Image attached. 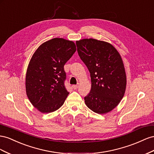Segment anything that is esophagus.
<instances>
[{
  "instance_id": "34e87169",
  "label": "esophagus",
  "mask_w": 154,
  "mask_h": 154,
  "mask_svg": "<svg viewBox=\"0 0 154 154\" xmlns=\"http://www.w3.org/2000/svg\"><path fill=\"white\" fill-rule=\"evenodd\" d=\"M79 88V86L78 85H73L72 86V88L73 89V90H77V88Z\"/></svg>"
}]
</instances>
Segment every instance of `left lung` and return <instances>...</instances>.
Returning <instances> with one entry per match:
<instances>
[{
	"label": "left lung",
	"instance_id": "8db88e82",
	"mask_svg": "<svg viewBox=\"0 0 154 154\" xmlns=\"http://www.w3.org/2000/svg\"><path fill=\"white\" fill-rule=\"evenodd\" d=\"M77 52L90 73V93L85 97L92 111L106 113L116 108L125 92L126 77L121 55L112 45L94 38L76 42Z\"/></svg>",
	"mask_w": 154,
	"mask_h": 154
}]
</instances>
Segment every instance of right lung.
<instances>
[{"label": "right lung", "instance_id": "1", "mask_svg": "<svg viewBox=\"0 0 154 154\" xmlns=\"http://www.w3.org/2000/svg\"><path fill=\"white\" fill-rule=\"evenodd\" d=\"M75 51L73 42L55 38L43 43L34 53L26 72V90L38 110L53 112L64 104L69 94L64 85V66Z\"/></svg>", "mask_w": 154, "mask_h": 154}]
</instances>
